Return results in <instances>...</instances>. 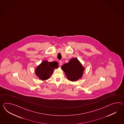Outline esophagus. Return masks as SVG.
I'll return each instance as SVG.
<instances>
[{"instance_id":"34e87169","label":"esophagus","mask_w":124,"mask_h":124,"mask_svg":"<svg viewBox=\"0 0 124 124\" xmlns=\"http://www.w3.org/2000/svg\"><path fill=\"white\" fill-rule=\"evenodd\" d=\"M59 63H60V66H61V65H62L63 62H62V61H59Z\"/></svg>"}]
</instances>
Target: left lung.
I'll list each match as a JSON object with an SVG mask.
<instances>
[{
	"mask_svg": "<svg viewBox=\"0 0 124 124\" xmlns=\"http://www.w3.org/2000/svg\"><path fill=\"white\" fill-rule=\"evenodd\" d=\"M61 69L64 72L67 79L72 82H76L82 78L85 71L84 67L76 58L70 59L68 63L62 65Z\"/></svg>",
	"mask_w": 124,
	"mask_h": 124,
	"instance_id": "left-lung-1",
	"label": "left lung"
}]
</instances>
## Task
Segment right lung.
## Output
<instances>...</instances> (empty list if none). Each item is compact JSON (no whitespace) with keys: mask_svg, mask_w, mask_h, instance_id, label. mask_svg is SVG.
<instances>
[{"mask_svg":"<svg viewBox=\"0 0 124 124\" xmlns=\"http://www.w3.org/2000/svg\"><path fill=\"white\" fill-rule=\"evenodd\" d=\"M59 67L58 63L56 61L50 62L44 61L37 67L35 73L40 80H46L50 78L54 69Z\"/></svg>","mask_w":124,"mask_h":124,"instance_id":"obj_1","label":"right lung"}]
</instances>
